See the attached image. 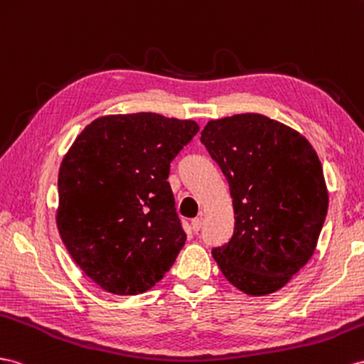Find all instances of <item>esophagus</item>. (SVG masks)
I'll return each instance as SVG.
<instances>
[{
	"mask_svg": "<svg viewBox=\"0 0 364 364\" xmlns=\"http://www.w3.org/2000/svg\"><path fill=\"white\" fill-rule=\"evenodd\" d=\"M203 217H197V218H193L192 220V229L195 230V232H198L201 228H203Z\"/></svg>",
	"mask_w": 364,
	"mask_h": 364,
	"instance_id": "obj_1",
	"label": "esophagus"
}]
</instances>
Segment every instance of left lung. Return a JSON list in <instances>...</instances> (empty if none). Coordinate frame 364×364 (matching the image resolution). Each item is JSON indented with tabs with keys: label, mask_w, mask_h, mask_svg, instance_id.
I'll return each mask as SVG.
<instances>
[{
	"label": "left lung",
	"mask_w": 364,
	"mask_h": 364,
	"mask_svg": "<svg viewBox=\"0 0 364 364\" xmlns=\"http://www.w3.org/2000/svg\"><path fill=\"white\" fill-rule=\"evenodd\" d=\"M201 143L226 175L235 213L234 235L213 259L241 292L279 291L314 255L328 213L318 155L298 130L262 114L210 119Z\"/></svg>",
	"instance_id": "left-lung-1"
}]
</instances>
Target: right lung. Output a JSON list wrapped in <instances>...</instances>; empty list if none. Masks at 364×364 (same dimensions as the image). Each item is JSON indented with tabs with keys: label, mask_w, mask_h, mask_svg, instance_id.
Returning <instances> with one entry per match:
<instances>
[{
	"label": "right lung",
	"mask_w": 364,
	"mask_h": 364,
	"mask_svg": "<svg viewBox=\"0 0 364 364\" xmlns=\"http://www.w3.org/2000/svg\"><path fill=\"white\" fill-rule=\"evenodd\" d=\"M198 129L154 112L105 115L64 155L57 228L73 262L106 292L149 291L180 254L186 234L167 176Z\"/></svg>",
	"instance_id": "add662e5"
}]
</instances>
